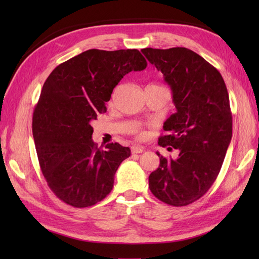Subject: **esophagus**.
<instances>
[{"mask_svg":"<svg viewBox=\"0 0 259 259\" xmlns=\"http://www.w3.org/2000/svg\"><path fill=\"white\" fill-rule=\"evenodd\" d=\"M146 149L144 147H139V146H134V147H131V152L133 153H141V152H144Z\"/></svg>","mask_w":259,"mask_h":259,"instance_id":"34e87169","label":"esophagus"}]
</instances>
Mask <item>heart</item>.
Masks as SVG:
<instances>
[{"label": "heart", "mask_w": 259, "mask_h": 259, "mask_svg": "<svg viewBox=\"0 0 259 259\" xmlns=\"http://www.w3.org/2000/svg\"><path fill=\"white\" fill-rule=\"evenodd\" d=\"M134 133L136 134L137 137H138V138H144V137L146 136L144 131H142L140 128H136V129L134 130Z\"/></svg>", "instance_id": "obj_1"}]
</instances>
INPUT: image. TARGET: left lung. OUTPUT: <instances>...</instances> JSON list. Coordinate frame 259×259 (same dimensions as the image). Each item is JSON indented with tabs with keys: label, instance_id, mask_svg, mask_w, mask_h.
Segmentation results:
<instances>
[{
	"label": "left lung",
	"instance_id": "8db88e82",
	"mask_svg": "<svg viewBox=\"0 0 259 259\" xmlns=\"http://www.w3.org/2000/svg\"><path fill=\"white\" fill-rule=\"evenodd\" d=\"M141 52L163 74L177 109L164 121L166 136L158 145L171 146L179 156L167 159L156 152L160 164L149 176V188L164 203L187 206L212 186L232 140L227 88L219 71L189 49L147 48Z\"/></svg>",
	"mask_w": 259,
	"mask_h": 259
}]
</instances>
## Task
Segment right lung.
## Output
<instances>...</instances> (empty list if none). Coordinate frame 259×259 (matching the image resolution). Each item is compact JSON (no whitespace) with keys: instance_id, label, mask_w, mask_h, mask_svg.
Returning <instances> with one entry per match:
<instances>
[{"instance_id":"1","label":"right lung","mask_w":259,"mask_h":259,"mask_svg":"<svg viewBox=\"0 0 259 259\" xmlns=\"http://www.w3.org/2000/svg\"><path fill=\"white\" fill-rule=\"evenodd\" d=\"M147 67L134 50L91 49L54 69L33 112L32 133L43 176L58 198L70 206L96 205L112 190L114 175L129 147L99 148L91 122L107 111L106 102L120 80Z\"/></svg>"}]
</instances>
